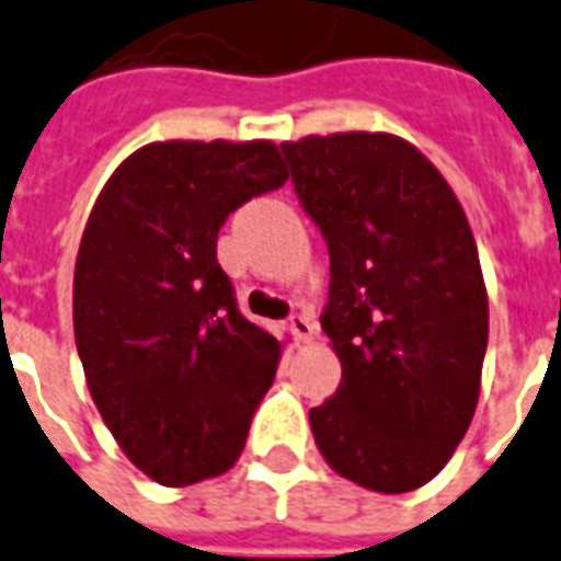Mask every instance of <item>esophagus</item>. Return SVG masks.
<instances>
[{
  "label": "esophagus",
  "mask_w": 561,
  "mask_h": 561,
  "mask_svg": "<svg viewBox=\"0 0 561 561\" xmlns=\"http://www.w3.org/2000/svg\"><path fill=\"white\" fill-rule=\"evenodd\" d=\"M288 330H291L294 342L297 344H309L314 339V323L306 318V314H294L288 318Z\"/></svg>",
  "instance_id": "esophagus-1"
}]
</instances>
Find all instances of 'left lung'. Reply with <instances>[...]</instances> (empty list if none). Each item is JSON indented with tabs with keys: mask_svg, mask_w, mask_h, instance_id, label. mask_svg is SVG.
<instances>
[{
	"mask_svg": "<svg viewBox=\"0 0 561 561\" xmlns=\"http://www.w3.org/2000/svg\"><path fill=\"white\" fill-rule=\"evenodd\" d=\"M330 247L321 314L342 383L309 410L323 460L377 493L428 484L479 404L488 291L467 214L416 145L392 133L282 142Z\"/></svg>",
	"mask_w": 561,
	"mask_h": 561,
	"instance_id": "obj_1",
	"label": "left lung"
}]
</instances>
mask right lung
Segmentation results:
<instances>
[{"label":"right lung","instance_id":"right-lung-1","mask_svg":"<svg viewBox=\"0 0 561 561\" xmlns=\"http://www.w3.org/2000/svg\"><path fill=\"white\" fill-rule=\"evenodd\" d=\"M270 139H169L133 151L103 184L73 267V335L106 428L151 481L226 472L282 356L238 312L217 261L231 210L279 190Z\"/></svg>","mask_w":561,"mask_h":561}]
</instances>
